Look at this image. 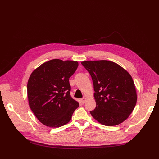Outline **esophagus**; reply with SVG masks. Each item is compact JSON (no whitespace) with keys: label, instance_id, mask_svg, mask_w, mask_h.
<instances>
[{"label":"esophagus","instance_id":"obj_1","mask_svg":"<svg viewBox=\"0 0 159 159\" xmlns=\"http://www.w3.org/2000/svg\"><path fill=\"white\" fill-rule=\"evenodd\" d=\"M86 100H87V98H86V97H84L83 98H82V99H81V101H82V103L84 104V103H85V102L86 101Z\"/></svg>","mask_w":159,"mask_h":159}]
</instances>
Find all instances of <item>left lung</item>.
Masks as SVG:
<instances>
[{
    "label": "left lung",
    "mask_w": 159,
    "mask_h": 159,
    "mask_svg": "<svg viewBox=\"0 0 159 159\" xmlns=\"http://www.w3.org/2000/svg\"><path fill=\"white\" fill-rule=\"evenodd\" d=\"M92 77L96 107L93 117L105 126L125 121L133 112L137 94L131 75L118 64L108 60L81 63Z\"/></svg>",
    "instance_id": "8db88e82"
}]
</instances>
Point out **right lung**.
<instances>
[{"label":"right lung","instance_id":"1","mask_svg":"<svg viewBox=\"0 0 159 159\" xmlns=\"http://www.w3.org/2000/svg\"><path fill=\"white\" fill-rule=\"evenodd\" d=\"M78 66L77 61L53 59L31 73L27 84L29 105L44 125L58 128L66 125L79 106L70 94L69 83Z\"/></svg>","mask_w":159,"mask_h":159}]
</instances>
